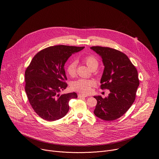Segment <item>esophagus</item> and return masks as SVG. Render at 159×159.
Segmentation results:
<instances>
[{"label":"esophagus","mask_w":159,"mask_h":159,"mask_svg":"<svg viewBox=\"0 0 159 159\" xmlns=\"http://www.w3.org/2000/svg\"><path fill=\"white\" fill-rule=\"evenodd\" d=\"M87 96L86 95H84V94H80V93H79V95H78V97L79 98H85V97H87Z\"/></svg>","instance_id":"esophagus-1"}]
</instances>
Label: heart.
Segmentation results:
<instances>
[{"label": "heart", "instance_id": "b5f03b06", "mask_svg": "<svg viewBox=\"0 0 159 159\" xmlns=\"http://www.w3.org/2000/svg\"><path fill=\"white\" fill-rule=\"evenodd\" d=\"M84 61L90 69H92L95 66H98V61L93 55L87 56L84 59ZM76 66L77 62L75 60H72L67 64L66 67L67 74L71 77L74 76L76 72ZM94 84V82L91 80L79 79L72 83L71 87L72 90L75 91L83 93H89L91 92L92 88Z\"/></svg>", "mask_w": 159, "mask_h": 159}]
</instances>
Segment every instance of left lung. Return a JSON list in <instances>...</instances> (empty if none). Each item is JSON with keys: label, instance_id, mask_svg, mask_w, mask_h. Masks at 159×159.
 I'll list each match as a JSON object with an SVG mask.
<instances>
[{"label": "left lung", "instance_id": "obj_1", "mask_svg": "<svg viewBox=\"0 0 159 159\" xmlns=\"http://www.w3.org/2000/svg\"><path fill=\"white\" fill-rule=\"evenodd\" d=\"M102 59L104 66L101 79V89L110 93L102 98L95 96L96 117L112 121L122 116L134 101L139 85L138 71L127 55L114 48L96 46L90 47Z\"/></svg>", "mask_w": 159, "mask_h": 159}]
</instances>
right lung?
<instances>
[{
  "label": "right lung",
  "instance_id": "obj_1",
  "mask_svg": "<svg viewBox=\"0 0 159 159\" xmlns=\"http://www.w3.org/2000/svg\"><path fill=\"white\" fill-rule=\"evenodd\" d=\"M85 47L56 45L38 52L25 71V92L35 113L47 121L66 115L69 102L77 98L75 92L60 95L67 87L64 64L74 53Z\"/></svg>",
  "mask_w": 159,
  "mask_h": 159
}]
</instances>
